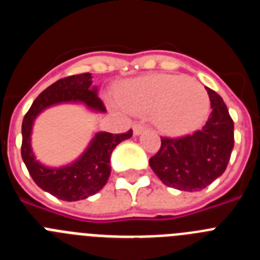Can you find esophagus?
I'll return each instance as SVG.
<instances>
[{
	"label": "esophagus",
	"mask_w": 260,
	"mask_h": 260,
	"mask_svg": "<svg viewBox=\"0 0 260 260\" xmlns=\"http://www.w3.org/2000/svg\"><path fill=\"white\" fill-rule=\"evenodd\" d=\"M146 130V126L143 125V123H134V126H133V132H134V135H139L142 134V133Z\"/></svg>",
	"instance_id": "34e87169"
}]
</instances>
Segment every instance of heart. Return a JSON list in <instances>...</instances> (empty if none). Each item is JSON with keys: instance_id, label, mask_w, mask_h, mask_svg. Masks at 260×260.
I'll return each instance as SVG.
<instances>
[{"instance_id": "1", "label": "heart", "mask_w": 260, "mask_h": 260, "mask_svg": "<svg viewBox=\"0 0 260 260\" xmlns=\"http://www.w3.org/2000/svg\"><path fill=\"white\" fill-rule=\"evenodd\" d=\"M119 102L134 113L155 114L158 127L171 135L194 132L210 112L207 91L182 75L157 74L128 80L119 88Z\"/></svg>"}]
</instances>
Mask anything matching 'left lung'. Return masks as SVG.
<instances>
[{
    "label": "left lung",
    "mask_w": 260,
    "mask_h": 260,
    "mask_svg": "<svg viewBox=\"0 0 260 260\" xmlns=\"http://www.w3.org/2000/svg\"><path fill=\"white\" fill-rule=\"evenodd\" d=\"M207 89L210 117L201 130L181 138H161V146L150 158V167L167 186L199 191L226 169L234 147V123L221 96Z\"/></svg>",
    "instance_id": "obj_1"
}]
</instances>
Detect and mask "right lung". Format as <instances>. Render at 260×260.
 I'll list each match as a JSON object with an SVG mask.
<instances>
[{"label":"right lung","instance_id":"1","mask_svg":"<svg viewBox=\"0 0 260 260\" xmlns=\"http://www.w3.org/2000/svg\"><path fill=\"white\" fill-rule=\"evenodd\" d=\"M61 103H82L89 109L105 112L92 87L89 73L62 78L44 89L26 113L22 122V158L36 185L61 201L75 202L86 199L104 187L110 176V155L125 139L132 138L133 130L123 134L98 133L83 155L74 162L61 168H49L36 160L31 148L32 125L36 117L52 105Z\"/></svg>","mask_w":260,"mask_h":260}]
</instances>
